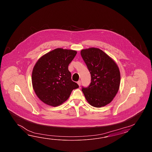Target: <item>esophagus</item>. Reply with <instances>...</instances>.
<instances>
[{"label":"esophagus","mask_w":152,"mask_h":152,"mask_svg":"<svg viewBox=\"0 0 152 152\" xmlns=\"http://www.w3.org/2000/svg\"><path fill=\"white\" fill-rule=\"evenodd\" d=\"M77 84H78V85L79 86H80L81 85V81L79 80L78 81H77Z\"/></svg>","instance_id":"esophagus-1"}]
</instances>
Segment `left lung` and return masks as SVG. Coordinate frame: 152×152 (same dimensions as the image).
Segmentation results:
<instances>
[{
    "instance_id": "left-lung-1",
    "label": "left lung",
    "mask_w": 152,
    "mask_h": 152,
    "mask_svg": "<svg viewBox=\"0 0 152 152\" xmlns=\"http://www.w3.org/2000/svg\"><path fill=\"white\" fill-rule=\"evenodd\" d=\"M80 54L91 77L90 84L87 87L83 86L82 91L92 106L104 107L113 100L119 90V68L113 60L99 49H83Z\"/></svg>"
}]
</instances>
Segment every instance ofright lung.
I'll use <instances>...</instances> for the list:
<instances>
[{
    "instance_id": "obj_1",
    "label": "right lung",
    "mask_w": 152,
    "mask_h": 152,
    "mask_svg": "<svg viewBox=\"0 0 152 152\" xmlns=\"http://www.w3.org/2000/svg\"><path fill=\"white\" fill-rule=\"evenodd\" d=\"M75 50L55 49L36 62L32 73V87L43 103L53 107L68 99L72 91L79 87L72 80L68 65L75 58Z\"/></svg>"
}]
</instances>
